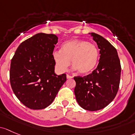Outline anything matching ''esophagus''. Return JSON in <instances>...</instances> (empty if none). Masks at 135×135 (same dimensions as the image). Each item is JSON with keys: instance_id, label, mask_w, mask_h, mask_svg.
<instances>
[{"instance_id": "obj_1", "label": "esophagus", "mask_w": 135, "mask_h": 135, "mask_svg": "<svg viewBox=\"0 0 135 135\" xmlns=\"http://www.w3.org/2000/svg\"><path fill=\"white\" fill-rule=\"evenodd\" d=\"M66 78L69 79L73 78V77H72V76H69V75H67V76H66Z\"/></svg>"}]
</instances>
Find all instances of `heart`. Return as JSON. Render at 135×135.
I'll return each mask as SVG.
<instances>
[{
	"label": "heart",
	"mask_w": 135,
	"mask_h": 135,
	"mask_svg": "<svg viewBox=\"0 0 135 135\" xmlns=\"http://www.w3.org/2000/svg\"><path fill=\"white\" fill-rule=\"evenodd\" d=\"M56 66L62 72L66 71L70 64L74 69L81 74L90 73L96 67L99 59L97 46L82 39H72L62 45L61 50H54L52 53Z\"/></svg>",
	"instance_id": "b5f03b06"
}]
</instances>
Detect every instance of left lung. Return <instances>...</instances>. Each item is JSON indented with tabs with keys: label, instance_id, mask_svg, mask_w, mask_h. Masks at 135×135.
Returning <instances> with one entry per match:
<instances>
[{
	"label": "left lung",
	"instance_id": "left-lung-1",
	"mask_svg": "<svg viewBox=\"0 0 135 135\" xmlns=\"http://www.w3.org/2000/svg\"><path fill=\"white\" fill-rule=\"evenodd\" d=\"M97 43L100 59L97 68L84 77H74V94L83 109L90 111L100 110L108 105L118 93L121 65L116 49L101 35L89 33Z\"/></svg>",
	"mask_w": 135,
	"mask_h": 135
}]
</instances>
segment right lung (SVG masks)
I'll return each mask as SVG.
<instances>
[{"instance_id": "obj_1", "label": "right lung", "mask_w": 135, "mask_h": 135, "mask_svg": "<svg viewBox=\"0 0 135 135\" xmlns=\"http://www.w3.org/2000/svg\"><path fill=\"white\" fill-rule=\"evenodd\" d=\"M57 42L54 34L37 33L19 45L11 59V88L17 98L28 108H46L66 81L65 74L55 73L52 53Z\"/></svg>"}]
</instances>
